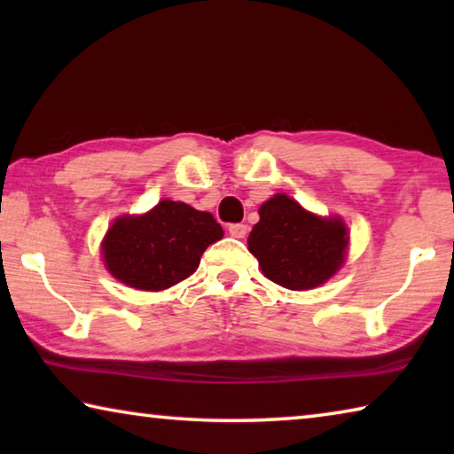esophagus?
I'll use <instances>...</instances> for the list:
<instances>
[{"label": "esophagus", "instance_id": "34e87169", "mask_svg": "<svg viewBox=\"0 0 454 454\" xmlns=\"http://www.w3.org/2000/svg\"><path fill=\"white\" fill-rule=\"evenodd\" d=\"M228 232L232 238H244L246 232H248V228H246V224H230Z\"/></svg>", "mask_w": 454, "mask_h": 454}]
</instances>
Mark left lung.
Returning a JSON list of instances; mask_svg holds the SVG:
<instances>
[{"label": "left lung", "instance_id": "obj_1", "mask_svg": "<svg viewBox=\"0 0 454 454\" xmlns=\"http://www.w3.org/2000/svg\"><path fill=\"white\" fill-rule=\"evenodd\" d=\"M258 214L248 250L268 280L288 290H310L344 264L348 228L340 218L317 216L286 194H274Z\"/></svg>", "mask_w": 454, "mask_h": 454}]
</instances>
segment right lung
<instances>
[{
	"mask_svg": "<svg viewBox=\"0 0 454 454\" xmlns=\"http://www.w3.org/2000/svg\"><path fill=\"white\" fill-rule=\"evenodd\" d=\"M224 230L210 212L162 200L142 216H120L107 230L102 254L107 272L136 290L158 292L196 272L200 256Z\"/></svg>",
	"mask_w": 454,
	"mask_h": 454,
	"instance_id": "obj_1",
	"label": "right lung"
}]
</instances>
